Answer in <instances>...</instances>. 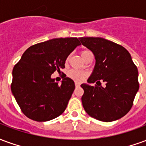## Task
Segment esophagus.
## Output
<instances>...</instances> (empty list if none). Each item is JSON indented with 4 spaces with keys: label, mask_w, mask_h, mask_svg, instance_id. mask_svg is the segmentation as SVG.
<instances>
[{
    "label": "esophagus",
    "mask_w": 146,
    "mask_h": 146,
    "mask_svg": "<svg viewBox=\"0 0 146 146\" xmlns=\"http://www.w3.org/2000/svg\"><path fill=\"white\" fill-rule=\"evenodd\" d=\"M80 85V83L75 82V86H76V87H79Z\"/></svg>",
    "instance_id": "34e87169"
}]
</instances>
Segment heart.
I'll return each mask as SVG.
<instances>
[{
  "label": "heart",
  "instance_id": "heart-1",
  "mask_svg": "<svg viewBox=\"0 0 146 146\" xmlns=\"http://www.w3.org/2000/svg\"><path fill=\"white\" fill-rule=\"evenodd\" d=\"M89 52H91V51H81V56H82V58L84 57L86 54H88V53H89ZM67 60H68V58H66V61ZM68 76H69L70 78H71V79H73V80H75V81L80 82V81H82L84 79V77L86 76V74L85 73L81 72V71H78V70H70V71L68 72Z\"/></svg>",
  "mask_w": 146,
  "mask_h": 146
}]
</instances>
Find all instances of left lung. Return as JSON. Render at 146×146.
Returning <instances> with one entry per match:
<instances>
[{
    "label": "left lung",
    "mask_w": 146,
    "mask_h": 146,
    "mask_svg": "<svg viewBox=\"0 0 146 146\" xmlns=\"http://www.w3.org/2000/svg\"><path fill=\"white\" fill-rule=\"evenodd\" d=\"M80 40L93 52L96 60L88 80L96 84H81L84 109L89 116L104 122L121 118L131 109L139 88L138 69L131 54L123 46L104 38L80 37ZM101 80L106 83L105 88L101 86Z\"/></svg>",
    "instance_id": "8db88e82"
}]
</instances>
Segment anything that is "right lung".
Masks as SVG:
<instances>
[{
  "label": "right lung",
  "mask_w": 146,
  "mask_h": 146,
  "mask_svg": "<svg viewBox=\"0 0 146 146\" xmlns=\"http://www.w3.org/2000/svg\"><path fill=\"white\" fill-rule=\"evenodd\" d=\"M80 45L76 37L55 38L31 46L12 70L11 92L28 118L44 122L56 118L66 109L75 89L72 79L62 84L51 79L54 72L65 68L68 55Z\"/></svg>",
  "instance_id": "obj_1"
}]
</instances>
